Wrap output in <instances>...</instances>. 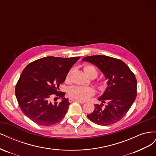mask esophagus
<instances>
[{
    "instance_id": "34e87169",
    "label": "esophagus",
    "mask_w": 156,
    "mask_h": 156,
    "mask_svg": "<svg viewBox=\"0 0 156 156\" xmlns=\"http://www.w3.org/2000/svg\"><path fill=\"white\" fill-rule=\"evenodd\" d=\"M73 101H77V102L81 103H85V101H82V100H77V99H74V98H69V102L72 103V102H73Z\"/></svg>"
}]
</instances>
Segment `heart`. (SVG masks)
Here are the masks:
<instances>
[{"label": "heart", "instance_id": "b5f03b06", "mask_svg": "<svg viewBox=\"0 0 156 156\" xmlns=\"http://www.w3.org/2000/svg\"><path fill=\"white\" fill-rule=\"evenodd\" d=\"M84 71L85 73L90 77L95 78L98 74L97 69L92 65H87L84 67ZM72 71L68 73L67 78L69 79L71 76ZM98 87L100 90H104L106 88V84L101 81L97 83ZM95 94V90L90 87L83 86H73L72 87L68 90V94L70 98L77 99L80 100H87Z\"/></svg>", "mask_w": 156, "mask_h": 156}]
</instances>
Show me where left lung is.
I'll return each mask as SVG.
<instances>
[{
    "instance_id": "left-lung-1",
    "label": "left lung",
    "mask_w": 156,
    "mask_h": 156,
    "mask_svg": "<svg viewBox=\"0 0 156 156\" xmlns=\"http://www.w3.org/2000/svg\"><path fill=\"white\" fill-rule=\"evenodd\" d=\"M100 68L108 80V87L98 100L101 105L95 108L88 118L94 123L108 126L120 120L128 112L136 96V79L135 74L120 59L105 55H93L84 57ZM103 103H106L105 107Z\"/></svg>"
}]
</instances>
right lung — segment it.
Instances as JSON below:
<instances>
[{
    "instance_id": "right-lung-1",
    "label": "right lung",
    "mask_w": 156,
    "mask_h": 156,
    "mask_svg": "<svg viewBox=\"0 0 156 156\" xmlns=\"http://www.w3.org/2000/svg\"><path fill=\"white\" fill-rule=\"evenodd\" d=\"M79 58L80 56H48L30 62L23 69L15 93L22 112L32 122L49 126L65 116L70 103L64 98L65 92H58V89ZM53 95L62 98L63 100L52 104L50 97Z\"/></svg>"
}]
</instances>
